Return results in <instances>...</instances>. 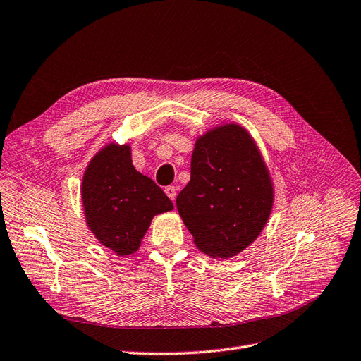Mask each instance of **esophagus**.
Wrapping results in <instances>:
<instances>
[{
  "mask_svg": "<svg viewBox=\"0 0 361 361\" xmlns=\"http://www.w3.org/2000/svg\"><path fill=\"white\" fill-rule=\"evenodd\" d=\"M164 192L167 194V197H169L171 201H175V198H176V188H175V186H166Z\"/></svg>",
  "mask_w": 361,
  "mask_h": 361,
  "instance_id": "1",
  "label": "esophagus"
}]
</instances>
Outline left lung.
Here are the masks:
<instances>
[{
	"label": "left lung",
	"mask_w": 361,
	"mask_h": 361,
	"mask_svg": "<svg viewBox=\"0 0 361 361\" xmlns=\"http://www.w3.org/2000/svg\"><path fill=\"white\" fill-rule=\"evenodd\" d=\"M272 203L268 167L246 128L222 124L197 139L191 179L176 206L200 252L228 259L249 247L267 225Z\"/></svg>",
	"instance_id": "left-lung-1"
}]
</instances>
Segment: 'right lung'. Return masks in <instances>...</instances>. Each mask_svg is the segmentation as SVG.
Segmentation results:
<instances>
[{
	"mask_svg": "<svg viewBox=\"0 0 361 361\" xmlns=\"http://www.w3.org/2000/svg\"><path fill=\"white\" fill-rule=\"evenodd\" d=\"M81 198L94 237L118 256L135 253L155 214L173 203L152 179L132 164L130 145L108 143L84 171Z\"/></svg>",
	"mask_w": 361,
	"mask_h": 361,
	"instance_id": "1",
	"label": "right lung"
}]
</instances>
